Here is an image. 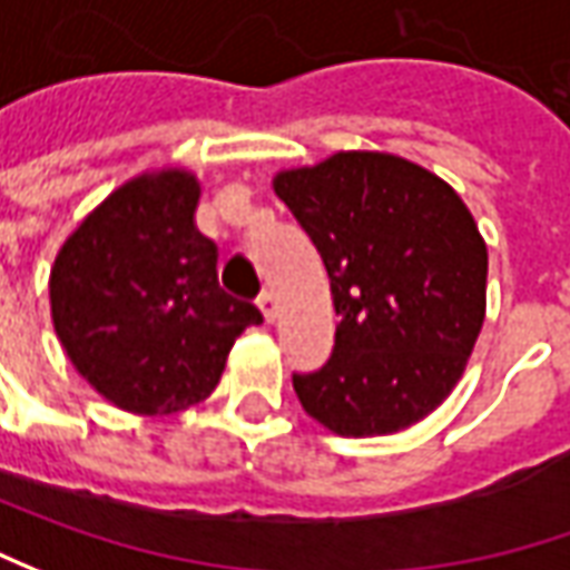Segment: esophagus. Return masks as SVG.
I'll use <instances>...</instances> for the list:
<instances>
[{"instance_id": "34e87169", "label": "esophagus", "mask_w": 570, "mask_h": 570, "mask_svg": "<svg viewBox=\"0 0 570 570\" xmlns=\"http://www.w3.org/2000/svg\"><path fill=\"white\" fill-rule=\"evenodd\" d=\"M258 305H262V312H265L267 322H274V318H277V296H274L271 289H265V293L258 296Z\"/></svg>"}]
</instances>
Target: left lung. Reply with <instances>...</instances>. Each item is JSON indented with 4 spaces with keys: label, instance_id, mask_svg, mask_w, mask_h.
I'll list each match as a JSON object with an SVG mask.
<instances>
[{
    "label": "left lung",
    "instance_id": "8db88e82",
    "mask_svg": "<svg viewBox=\"0 0 570 570\" xmlns=\"http://www.w3.org/2000/svg\"><path fill=\"white\" fill-rule=\"evenodd\" d=\"M274 191L318 248L341 315L327 363L293 372L305 413L350 439L429 416L485 318L489 255L458 191L375 150L281 173Z\"/></svg>",
    "mask_w": 570,
    "mask_h": 570
}]
</instances>
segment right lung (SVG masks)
<instances>
[{
  "mask_svg": "<svg viewBox=\"0 0 570 570\" xmlns=\"http://www.w3.org/2000/svg\"><path fill=\"white\" fill-rule=\"evenodd\" d=\"M202 188L164 169L116 188L62 246L50 277L71 365L128 413L205 401L258 305L224 293L217 246L195 226Z\"/></svg>",
  "mask_w": 570,
  "mask_h": 570,
  "instance_id": "add662e5",
  "label": "right lung"
}]
</instances>
